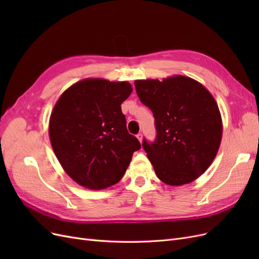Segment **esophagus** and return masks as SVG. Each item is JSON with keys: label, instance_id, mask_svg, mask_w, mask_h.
Instances as JSON below:
<instances>
[{"label": "esophagus", "instance_id": "1", "mask_svg": "<svg viewBox=\"0 0 259 259\" xmlns=\"http://www.w3.org/2000/svg\"><path fill=\"white\" fill-rule=\"evenodd\" d=\"M137 138H138V140H139L140 143L143 142V134H142V133H138V134H137Z\"/></svg>", "mask_w": 259, "mask_h": 259}]
</instances>
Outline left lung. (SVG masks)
I'll return each mask as SVG.
<instances>
[{
    "label": "left lung",
    "mask_w": 259,
    "mask_h": 259,
    "mask_svg": "<svg viewBox=\"0 0 259 259\" xmlns=\"http://www.w3.org/2000/svg\"><path fill=\"white\" fill-rule=\"evenodd\" d=\"M137 96L153 113L155 139L143 148L156 176L170 186L193 182L213 162L222 140L219 109L209 92L190 77L135 81Z\"/></svg>",
    "instance_id": "8db88e82"
}]
</instances>
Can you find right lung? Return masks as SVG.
Masks as SVG:
<instances>
[{
    "instance_id": "obj_1",
    "label": "right lung",
    "mask_w": 259,
    "mask_h": 259,
    "mask_svg": "<svg viewBox=\"0 0 259 259\" xmlns=\"http://www.w3.org/2000/svg\"><path fill=\"white\" fill-rule=\"evenodd\" d=\"M132 91L127 82L86 79L55 105L50 121L53 150L79 185L99 190L119 183L142 147L127 132L121 109Z\"/></svg>"
}]
</instances>
